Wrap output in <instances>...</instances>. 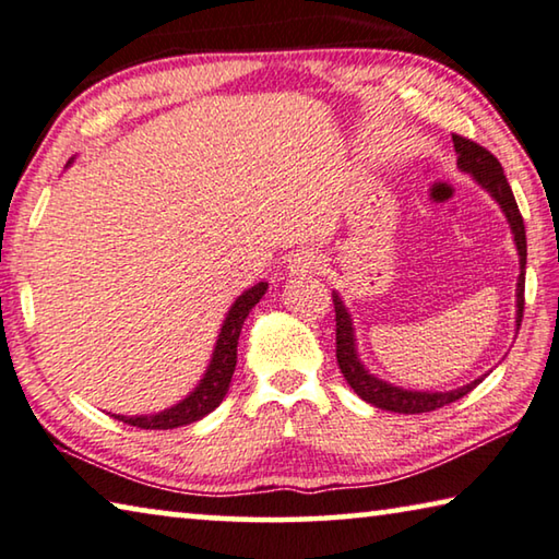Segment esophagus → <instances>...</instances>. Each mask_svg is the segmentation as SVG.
Returning a JSON list of instances; mask_svg holds the SVG:
<instances>
[{"label": "esophagus", "mask_w": 559, "mask_h": 559, "mask_svg": "<svg viewBox=\"0 0 559 559\" xmlns=\"http://www.w3.org/2000/svg\"><path fill=\"white\" fill-rule=\"evenodd\" d=\"M323 269V261L318 259L316 253H296L294 259L288 263V271L294 273V276H306V273H316Z\"/></svg>", "instance_id": "1"}]
</instances>
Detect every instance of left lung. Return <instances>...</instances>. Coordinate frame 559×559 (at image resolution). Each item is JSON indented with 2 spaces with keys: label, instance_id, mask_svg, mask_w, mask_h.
Here are the masks:
<instances>
[{
  "label": "left lung",
  "instance_id": "1",
  "mask_svg": "<svg viewBox=\"0 0 559 559\" xmlns=\"http://www.w3.org/2000/svg\"><path fill=\"white\" fill-rule=\"evenodd\" d=\"M453 144L457 152V166L463 168L465 174H473V179L483 186V189L490 193V197L500 203L504 218L512 228V236H515L518 255H520V278H518V328L522 323V308H525V265H527V238H525V224H522L518 201L512 197V189L508 179H504V171L498 158H495L485 146L475 144V141L453 134ZM333 306H335V358H338L341 373L348 380V385L356 391L362 401L380 407V411L391 413H430L438 411L442 405H450L460 401V397L467 395L475 385L483 383V378L473 380L463 388H455V391L448 393H425V391H405V388H397L385 383L376 376H370L366 366H362L356 350V335H353V321L348 308L343 306L338 294H333Z\"/></svg>",
  "mask_w": 559,
  "mask_h": 559
}]
</instances>
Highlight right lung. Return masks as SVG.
<instances>
[{"label": "right lung", "instance_id": "1", "mask_svg": "<svg viewBox=\"0 0 559 559\" xmlns=\"http://www.w3.org/2000/svg\"><path fill=\"white\" fill-rule=\"evenodd\" d=\"M265 288H269V283L261 281L248 290H243V294L234 300L231 311L226 313V321L221 325L214 356H211L206 373H203L199 385L193 388L181 403H176L154 415H114V418L144 430H171V428H181V425L197 423L203 418V415L216 411L228 393V385H231V378L236 370L238 335H241L246 316L251 313V308L263 298Z\"/></svg>", "mask_w": 559, "mask_h": 559}]
</instances>
